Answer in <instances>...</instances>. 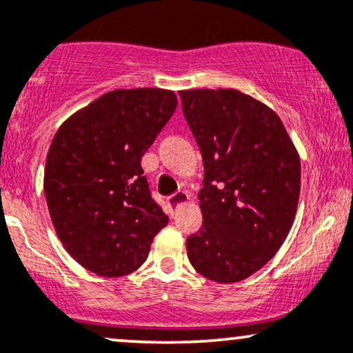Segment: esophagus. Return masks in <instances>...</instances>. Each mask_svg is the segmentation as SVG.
I'll return each mask as SVG.
<instances>
[{"mask_svg": "<svg viewBox=\"0 0 353 353\" xmlns=\"http://www.w3.org/2000/svg\"><path fill=\"white\" fill-rule=\"evenodd\" d=\"M189 201V194L185 192V190H179V192L172 194V196L168 197V202L169 205H172V208H177V205L184 204V202Z\"/></svg>", "mask_w": 353, "mask_h": 353, "instance_id": "esophagus-1", "label": "esophagus"}]
</instances>
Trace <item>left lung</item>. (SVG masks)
I'll list each match as a JSON object with an SVG mask.
<instances>
[{
	"label": "left lung",
	"mask_w": 353,
	"mask_h": 353,
	"mask_svg": "<svg viewBox=\"0 0 353 353\" xmlns=\"http://www.w3.org/2000/svg\"><path fill=\"white\" fill-rule=\"evenodd\" d=\"M179 96L204 163V221L188 237V257L209 281L241 282L289 236L301 157L281 117L252 96L237 89H189Z\"/></svg>",
	"instance_id": "8db88e82"
}]
</instances>
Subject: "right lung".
Instances as JSON below:
<instances>
[{
  "instance_id": "1",
  "label": "right lung",
  "mask_w": 353,
  "mask_h": 353,
  "mask_svg": "<svg viewBox=\"0 0 353 353\" xmlns=\"http://www.w3.org/2000/svg\"><path fill=\"white\" fill-rule=\"evenodd\" d=\"M176 106L168 89H116L68 117L52 137L44 196L59 241L84 269L103 277L134 272L168 225L141 157Z\"/></svg>"
}]
</instances>
